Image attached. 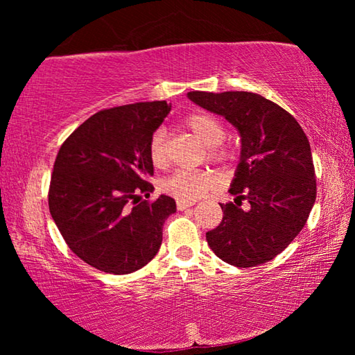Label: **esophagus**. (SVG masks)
<instances>
[{"label": "esophagus", "mask_w": 355, "mask_h": 355, "mask_svg": "<svg viewBox=\"0 0 355 355\" xmlns=\"http://www.w3.org/2000/svg\"><path fill=\"white\" fill-rule=\"evenodd\" d=\"M194 205V202H184V200H177V209H180V211H183V209L189 208Z\"/></svg>", "instance_id": "esophagus-1"}]
</instances>
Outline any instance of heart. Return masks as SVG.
Segmentation results:
<instances>
[{"label": "heart", "mask_w": 355, "mask_h": 355, "mask_svg": "<svg viewBox=\"0 0 355 355\" xmlns=\"http://www.w3.org/2000/svg\"><path fill=\"white\" fill-rule=\"evenodd\" d=\"M184 125L199 139L211 148V155L214 158H224L225 152L219 148V144L224 141L225 130L218 119L209 116L205 112H194L184 119ZM148 156L150 161L161 167L167 161V131L164 128H158L153 131L148 142ZM218 184V177L209 171H188L178 169L169 177L161 182V189L167 196H172L177 200L194 202L205 196Z\"/></svg>", "instance_id": "obj_1"}]
</instances>
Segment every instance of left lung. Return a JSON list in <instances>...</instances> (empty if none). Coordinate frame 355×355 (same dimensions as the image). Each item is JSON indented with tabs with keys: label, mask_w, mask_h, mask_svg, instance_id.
Listing matches in <instances>:
<instances>
[{
	"label": "left lung",
	"mask_w": 355,
	"mask_h": 355,
	"mask_svg": "<svg viewBox=\"0 0 355 355\" xmlns=\"http://www.w3.org/2000/svg\"><path fill=\"white\" fill-rule=\"evenodd\" d=\"M188 97L224 116L241 136V161L224 218L207 233L222 261L252 268L275 258L307 224L316 200L310 142L297 120L274 101L252 92H199ZM243 200L251 205L241 208Z\"/></svg>",
	"instance_id": "left-lung-1"
}]
</instances>
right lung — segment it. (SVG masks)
I'll list each match as a JSON object with an SVG mask.
<instances>
[{
  "mask_svg": "<svg viewBox=\"0 0 355 355\" xmlns=\"http://www.w3.org/2000/svg\"><path fill=\"white\" fill-rule=\"evenodd\" d=\"M171 105L144 101L103 110L59 148L48 207L70 250L107 274H130L158 254L175 200L150 197L148 142Z\"/></svg>",
  "mask_w": 355,
  "mask_h": 355,
  "instance_id": "1",
  "label": "right lung"
}]
</instances>
